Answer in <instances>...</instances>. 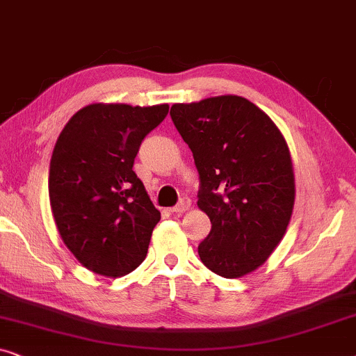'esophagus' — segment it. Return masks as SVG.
<instances>
[{
	"mask_svg": "<svg viewBox=\"0 0 356 356\" xmlns=\"http://www.w3.org/2000/svg\"><path fill=\"white\" fill-rule=\"evenodd\" d=\"M189 207H191V199L183 197L181 201H179L178 206L172 207V212H173V213H183V212H186Z\"/></svg>",
	"mask_w": 356,
	"mask_h": 356,
	"instance_id": "34e87169",
	"label": "esophagus"
}]
</instances>
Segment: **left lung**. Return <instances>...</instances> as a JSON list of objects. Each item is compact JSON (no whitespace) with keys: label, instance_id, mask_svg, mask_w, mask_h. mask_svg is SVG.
Masks as SVG:
<instances>
[{"label":"left lung","instance_id":"obj_1","mask_svg":"<svg viewBox=\"0 0 356 356\" xmlns=\"http://www.w3.org/2000/svg\"><path fill=\"white\" fill-rule=\"evenodd\" d=\"M170 115L201 178L197 207L212 223L199 257L225 279L251 274L279 246L293 212L295 173L284 134L240 95L173 104Z\"/></svg>","mask_w":356,"mask_h":356}]
</instances>
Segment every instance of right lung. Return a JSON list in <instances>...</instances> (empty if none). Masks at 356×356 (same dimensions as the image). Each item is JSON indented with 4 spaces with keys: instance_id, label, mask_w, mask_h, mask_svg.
Returning <instances> with one entry per match:
<instances>
[{
    "instance_id": "obj_1",
    "label": "right lung",
    "mask_w": 356,
    "mask_h": 356,
    "mask_svg": "<svg viewBox=\"0 0 356 356\" xmlns=\"http://www.w3.org/2000/svg\"><path fill=\"white\" fill-rule=\"evenodd\" d=\"M167 113V104H90L58 136L48 172L53 218L67 250L95 274L126 275L145 259L160 212L133 165Z\"/></svg>"
}]
</instances>
